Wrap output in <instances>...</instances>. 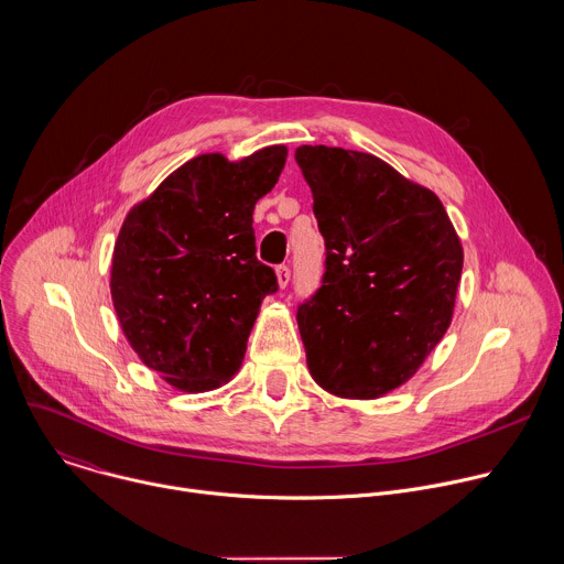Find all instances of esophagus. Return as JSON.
I'll return each instance as SVG.
<instances>
[{
    "mask_svg": "<svg viewBox=\"0 0 564 564\" xmlns=\"http://www.w3.org/2000/svg\"><path fill=\"white\" fill-rule=\"evenodd\" d=\"M276 281L281 288H285L290 283V265H285V263L276 265Z\"/></svg>",
    "mask_w": 564,
    "mask_h": 564,
    "instance_id": "esophagus-1",
    "label": "esophagus"
}]
</instances>
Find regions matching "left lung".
Returning <instances> with one entry per match:
<instances>
[{
  "instance_id": "1",
  "label": "left lung",
  "mask_w": 564,
  "mask_h": 564,
  "mask_svg": "<svg viewBox=\"0 0 564 564\" xmlns=\"http://www.w3.org/2000/svg\"><path fill=\"white\" fill-rule=\"evenodd\" d=\"M325 241L321 288L296 321L312 379L343 399H379L414 377L445 336L463 246L441 204L379 156L301 145Z\"/></svg>"
}]
</instances>
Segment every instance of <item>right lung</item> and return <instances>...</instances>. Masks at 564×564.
<instances>
[{"instance_id": "right-lung-1", "label": "right lung", "mask_w": 564, "mask_h": 564, "mask_svg": "<svg viewBox=\"0 0 564 564\" xmlns=\"http://www.w3.org/2000/svg\"><path fill=\"white\" fill-rule=\"evenodd\" d=\"M285 156V145L241 161L199 154L121 226L110 272L117 318L139 358L183 392L235 377L261 301L279 290L257 259L252 213Z\"/></svg>"}]
</instances>
